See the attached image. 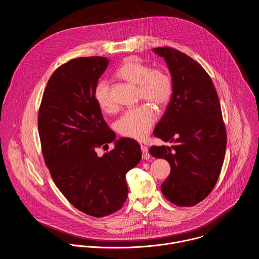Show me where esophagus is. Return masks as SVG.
<instances>
[{
    "mask_svg": "<svg viewBox=\"0 0 259 259\" xmlns=\"http://www.w3.org/2000/svg\"><path fill=\"white\" fill-rule=\"evenodd\" d=\"M141 152H142V159L143 160H149L151 158L150 153H149V149H147V146L144 144H141Z\"/></svg>",
    "mask_w": 259,
    "mask_h": 259,
    "instance_id": "obj_1",
    "label": "esophagus"
}]
</instances>
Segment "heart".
I'll list each match as a JSON object with an SVG mask.
<instances>
[{
	"label": "heart",
	"instance_id": "1",
	"mask_svg": "<svg viewBox=\"0 0 259 259\" xmlns=\"http://www.w3.org/2000/svg\"><path fill=\"white\" fill-rule=\"evenodd\" d=\"M117 76L138 86L139 98L146 99L158 106L165 105L171 98L173 84L169 73L163 69L151 67L134 59H127L117 70ZM94 98L104 112L115 107L106 82H99L94 90ZM156 112L151 104L143 103L125 112L117 121L118 132L128 138L142 140L150 133L155 121Z\"/></svg>",
	"mask_w": 259,
	"mask_h": 259
}]
</instances>
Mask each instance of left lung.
Instances as JSON below:
<instances>
[{
    "instance_id": "8db88e82",
    "label": "left lung",
    "mask_w": 259,
    "mask_h": 259,
    "mask_svg": "<svg viewBox=\"0 0 259 259\" xmlns=\"http://www.w3.org/2000/svg\"><path fill=\"white\" fill-rule=\"evenodd\" d=\"M153 51L165 59L173 84L170 102L154 135L173 145L152 146L150 153L171 166L161 186L165 198L177 206L191 207L211 193L224 164L227 132L220 103L201 64L170 47Z\"/></svg>"
}]
</instances>
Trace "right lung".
<instances>
[{
	"label": "right lung",
	"instance_id": "1",
	"mask_svg": "<svg viewBox=\"0 0 259 259\" xmlns=\"http://www.w3.org/2000/svg\"><path fill=\"white\" fill-rule=\"evenodd\" d=\"M108 63L106 57L93 56L59 66L47 83L38 118L54 183L71 205L94 217L122 208L128 196L126 173L141 159L140 145L129 138L117 139L113 151L97 156V147L116 139L94 98Z\"/></svg>",
	"mask_w": 259,
	"mask_h": 259
}]
</instances>
